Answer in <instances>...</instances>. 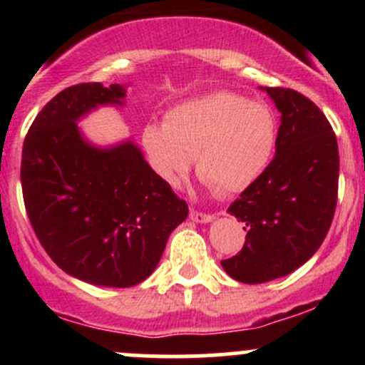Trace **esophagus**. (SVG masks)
I'll return each instance as SVG.
<instances>
[{"label":"esophagus","mask_w":365,"mask_h":365,"mask_svg":"<svg viewBox=\"0 0 365 365\" xmlns=\"http://www.w3.org/2000/svg\"><path fill=\"white\" fill-rule=\"evenodd\" d=\"M213 219H215V217L210 215V213H201V212H196V210H190V220H194V222L206 224V222H212Z\"/></svg>","instance_id":"obj_1"}]
</instances>
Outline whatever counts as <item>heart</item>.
<instances>
[{
	"label": "heart",
	"mask_w": 365,
	"mask_h": 365,
	"mask_svg": "<svg viewBox=\"0 0 365 365\" xmlns=\"http://www.w3.org/2000/svg\"><path fill=\"white\" fill-rule=\"evenodd\" d=\"M275 141L274 111L231 91L183 102L165 114L164 125L150 123L141 132L160 178L180 185L196 157L197 176L224 196L242 192L263 175Z\"/></svg>",
	"instance_id": "1"
}]
</instances>
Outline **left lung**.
Returning a JSON list of instances; mask_svg holds the SVG:
<instances>
[{"label":"left lung","mask_w":365,"mask_h":365,"mask_svg":"<svg viewBox=\"0 0 365 365\" xmlns=\"http://www.w3.org/2000/svg\"><path fill=\"white\" fill-rule=\"evenodd\" d=\"M259 90L281 113L275 155L227 208L247 237L240 254L220 261L245 284L284 277L314 256L332 224L339 182L337 139L325 114L289 88Z\"/></svg>","instance_id":"left-lung-1"}]
</instances>
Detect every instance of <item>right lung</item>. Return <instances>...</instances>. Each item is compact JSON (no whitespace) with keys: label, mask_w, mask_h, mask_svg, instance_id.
I'll return each instance as SVG.
<instances>
[{"label":"right lung","mask_w":365,"mask_h":365,"mask_svg":"<svg viewBox=\"0 0 365 365\" xmlns=\"http://www.w3.org/2000/svg\"><path fill=\"white\" fill-rule=\"evenodd\" d=\"M127 86L86 83L58 93L24 139L21 183L29 222L51 259L88 284L130 288L152 275L189 206L130 138L91 143L79 123L123 108Z\"/></svg>","instance_id":"obj_1"}]
</instances>
